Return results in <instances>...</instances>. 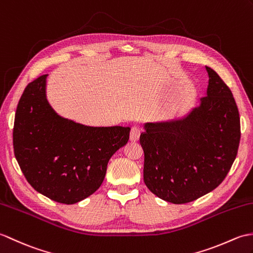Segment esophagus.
I'll list each match as a JSON object with an SVG mask.
<instances>
[{
  "label": "esophagus",
  "instance_id": "esophagus-1",
  "mask_svg": "<svg viewBox=\"0 0 253 253\" xmlns=\"http://www.w3.org/2000/svg\"><path fill=\"white\" fill-rule=\"evenodd\" d=\"M139 135H141V131H139V128L137 126H133L130 132V141L131 142L138 141Z\"/></svg>",
  "mask_w": 253,
  "mask_h": 253
}]
</instances>
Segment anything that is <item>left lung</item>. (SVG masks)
Returning a JSON list of instances; mask_svg holds the SVG:
<instances>
[{"label": "left lung", "mask_w": 253, "mask_h": 253, "mask_svg": "<svg viewBox=\"0 0 253 253\" xmlns=\"http://www.w3.org/2000/svg\"><path fill=\"white\" fill-rule=\"evenodd\" d=\"M207 95L186 117L145 123L144 182L151 193L181 205L212 192L236 158L240 118L232 91L206 66Z\"/></svg>", "instance_id": "1"}]
</instances>
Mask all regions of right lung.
I'll return each instance as SVG.
<instances>
[{
  "label": "right lung",
  "mask_w": 253,
  "mask_h": 253,
  "mask_svg": "<svg viewBox=\"0 0 253 253\" xmlns=\"http://www.w3.org/2000/svg\"><path fill=\"white\" fill-rule=\"evenodd\" d=\"M43 75L25 88L16 109L14 154L37 192L74 205L96 192L108 161L128 141V126H87L60 117L46 99Z\"/></svg>",
  "instance_id": "right-lung-1"
}]
</instances>
